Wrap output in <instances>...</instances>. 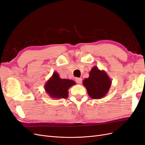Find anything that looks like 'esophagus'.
I'll return each mask as SVG.
<instances>
[{"instance_id":"34e87169","label":"esophagus","mask_w":145,"mask_h":145,"mask_svg":"<svg viewBox=\"0 0 145 145\" xmlns=\"http://www.w3.org/2000/svg\"><path fill=\"white\" fill-rule=\"evenodd\" d=\"M82 81V78H76V82L78 83V84H80Z\"/></svg>"}]
</instances>
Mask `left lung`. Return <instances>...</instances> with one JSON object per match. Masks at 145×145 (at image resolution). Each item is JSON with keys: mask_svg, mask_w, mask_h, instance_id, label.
I'll return each instance as SVG.
<instances>
[{"mask_svg": "<svg viewBox=\"0 0 145 145\" xmlns=\"http://www.w3.org/2000/svg\"><path fill=\"white\" fill-rule=\"evenodd\" d=\"M89 77L83 81V85L89 97L94 99L103 98L107 94L111 86L112 81L106 71L100 70L98 67L92 68Z\"/></svg>", "mask_w": 145, "mask_h": 145, "instance_id": "obj_1", "label": "left lung"}]
</instances>
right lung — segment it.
I'll return each mask as SVG.
<instances>
[{
  "label": "right lung",
  "instance_id": "add662e5",
  "mask_svg": "<svg viewBox=\"0 0 145 145\" xmlns=\"http://www.w3.org/2000/svg\"><path fill=\"white\" fill-rule=\"evenodd\" d=\"M76 82L72 80L61 78L57 72H54L44 86L46 93L52 99H67L68 90Z\"/></svg>",
  "mask_w": 145,
  "mask_h": 145
}]
</instances>
